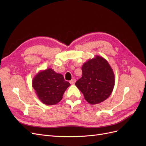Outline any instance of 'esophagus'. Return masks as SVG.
<instances>
[{"mask_svg": "<svg viewBox=\"0 0 146 146\" xmlns=\"http://www.w3.org/2000/svg\"><path fill=\"white\" fill-rule=\"evenodd\" d=\"M76 79H75V78H73V79H72L70 81V83L71 84V85H74L75 83H76Z\"/></svg>", "mask_w": 146, "mask_h": 146, "instance_id": "obj_1", "label": "esophagus"}]
</instances>
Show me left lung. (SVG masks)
I'll use <instances>...</instances> for the list:
<instances>
[{
  "label": "left lung",
  "mask_w": 146,
  "mask_h": 146,
  "mask_svg": "<svg viewBox=\"0 0 146 146\" xmlns=\"http://www.w3.org/2000/svg\"><path fill=\"white\" fill-rule=\"evenodd\" d=\"M82 77L75 83L91 105L102 102L112 93L115 83L114 74L108 61L100 55L83 63Z\"/></svg>",
  "instance_id": "obj_1"
}]
</instances>
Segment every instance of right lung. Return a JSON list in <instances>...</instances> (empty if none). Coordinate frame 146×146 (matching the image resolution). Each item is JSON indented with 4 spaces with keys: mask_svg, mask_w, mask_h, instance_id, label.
Masks as SVG:
<instances>
[{
    "mask_svg": "<svg viewBox=\"0 0 146 146\" xmlns=\"http://www.w3.org/2000/svg\"><path fill=\"white\" fill-rule=\"evenodd\" d=\"M70 84L64 80L62 74L52 68L40 70L34 76L32 86L38 99L47 105H54L62 99Z\"/></svg>",
    "mask_w": 146,
    "mask_h": 146,
    "instance_id": "1",
    "label": "right lung"
}]
</instances>
